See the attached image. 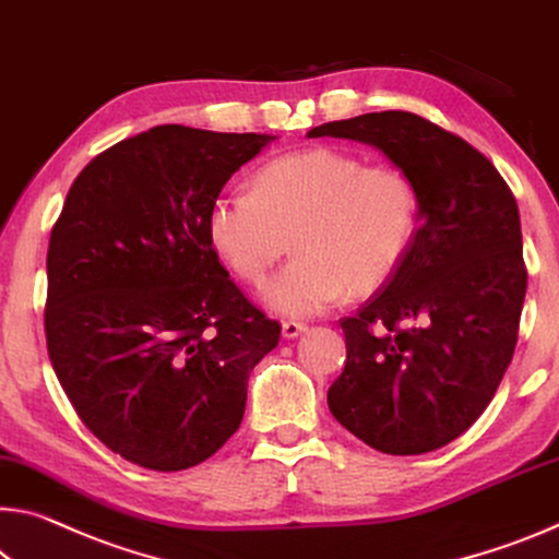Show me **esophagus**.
<instances>
[{
    "instance_id": "1",
    "label": "esophagus",
    "mask_w": 559,
    "mask_h": 559,
    "mask_svg": "<svg viewBox=\"0 0 559 559\" xmlns=\"http://www.w3.org/2000/svg\"><path fill=\"white\" fill-rule=\"evenodd\" d=\"M306 331H308V328H306L304 323H296V321H286V323L281 325V335H283V338H286V341L298 338V335L306 333Z\"/></svg>"
}]
</instances>
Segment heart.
<instances>
[{"instance_id":"1","label":"heart","mask_w":559,"mask_h":559,"mask_svg":"<svg viewBox=\"0 0 559 559\" xmlns=\"http://www.w3.org/2000/svg\"><path fill=\"white\" fill-rule=\"evenodd\" d=\"M418 228V193L395 166L313 146L263 164L253 191L211 201L209 241L238 276L261 281L290 248L298 255L261 288L273 313H323L353 290L370 294L401 269Z\"/></svg>"}]
</instances>
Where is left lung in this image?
Masks as SVG:
<instances>
[{"mask_svg": "<svg viewBox=\"0 0 559 559\" xmlns=\"http://www.w3.org/2000/svg\"><path fill=\"white\" fill-rule=\"evenodd\" d=\"M308 136L378 148L418 193L401 269L343 318L345 368L328 407L380 453H430L480 418L515 353L527 290L515 197L477 148L418 114H362Z\"/></svg>", "mask_w": 559, "mask_h": 559, "instance_id": "8db88e82", "label": "left lung"}]
</instances>
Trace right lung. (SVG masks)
Masks as SVG:
<instances>
[{"label": "right lung", "mask_w": 559, "mask_h": 559, "mask_svg": "<svg viewBox=\"0 0 559 559\" xmlns=\"http://www.w3.org/2000/svg\"><path fill=\"white\" fill-rule=\"evenodd\" d=\"M269 134L166 123L86 164L47 253V348L79 418L158 473L211 457L243 420L281 325L218 263L206 216Z\"/></svg>", "instance_id": "add662e5"}]
</instances>
